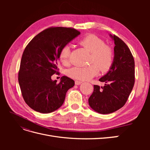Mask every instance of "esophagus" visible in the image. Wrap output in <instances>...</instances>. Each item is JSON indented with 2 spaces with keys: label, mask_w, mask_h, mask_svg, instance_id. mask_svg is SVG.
I'll use <instances>...</instances> for the list:
<instances>
[{
  "label": "esophagus",
  "mask_w": 150,
  "mask_h": 150,
  "mask_svg": "<svg viewBox=\"0 0 150 150\" xmlns=\"http://www.w3.org/2000/svg\"><path fill=\"white\" fill-rule=\"evenodd\" d=\"M83 82L82 81H75V84L76 85H79V84H81V83H82Z\"/></svg>",
  "instance_id": "esophagus-1"
}]
</instances>
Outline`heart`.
<instances>
[{"instance_id":"b5f03b06","label":"heart","mask_w":150,"mask_h":150,"mask_svg":"<svg viewBox=\"0 0 150 150\" xmlns=\"http://www.w3.org/2000/svg\"><path fill=\"white\" fill-rule=\"evenodd\" d=\"M80 44L91 53V61L96 63L102 71L110 69L113 62L112 50L104 44L103 40L94 34H89L80 41ZM70 46H63L59 52V59L63 65L69 62ZM96 64L86 67H74L67 70V74L70 78L79 80H89L96 76L99 71Z\"/></svg>"}]
</instances>
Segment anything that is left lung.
<instances>
[{
	"label": "left lung",
	"mask_w": 150,
	"mask_h": 150,
	"mask_svg": "<svg viewBox=\"0 0 150 150\" xmlns=\"http://www.w3.org/2000/svg\"><path fill=\"white\" fill-rule=\"evenodd\" d=\"M115 42L114 58L110 69L99 79L104 86L94 85L88 99L89 106L100 114H110L125 105L134 84V61L128 46L116 35L110 34Z\"/></svg>",
	"instance_id": "1"
}]
</instances>
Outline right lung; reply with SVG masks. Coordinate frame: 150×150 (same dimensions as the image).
Returning a JSON list of instances; mask_svg holds the SVG:
<instances>
[{
    "mask_svg": "<svg viewBox=\"0 0 150 150\" xmlns=\"http://www.w3.org/2000/svg\"><path fill=\"white\" fill-rule=\"evenodd\" d=\"M79 34L74 29L51 28L35 35L25 48L18 81L25 102L34 111L49 113L64 103L74 81L64 76L57 83L51 76L57 72L61 49Z\"/></svg>",
    "mask_w": 150,
    "mask_h": 150,
    "instance_id": "right-lung-1",
    "label": "right lung"
}]
</instances>
